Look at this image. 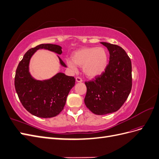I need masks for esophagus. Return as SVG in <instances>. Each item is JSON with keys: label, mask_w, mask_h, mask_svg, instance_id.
I'll list each match as a JSON object with an SVG mask.
<instances>
[{"label": "esophagus", "mask_w": 159, "mask_h": 159, "mask_svg": "<svg viewBox=\"0 0 159 159\" xmlns=\"http://www.w3.org/2000/svg\"><path fill=\"white\" fill-rule=\"evenodd\" d=\"M75 80L77 82H82V79H81L80 77H76L75 78Z\"/></svg>", "instance_id": "esophagus-1"}]
</instances>
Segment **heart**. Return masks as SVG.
I'll use <instances>...</instances> for the list:
<instances>
[{
    "label": "heart",
    "mask_w": 159,
    "mask_h": 159,
    "mask_svg": "<svg viewBox=\"0 0 159 159\" xmlns=\"http://www.w3.org/2000/svg\"><path fill=\"white\" fill-rule=\"evenodd\" d=\"M67 64L74 70H76V66H83L86 75L95 78L102 74L106 69L108 54L103 48H84L74 52L72 54V60H68Z\"/></svg>",
    "instance_id": "heart-1"
}]
</instances>
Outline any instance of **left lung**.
Segmentation results:
<instances>
[{
    "label": "left lung",
    "mask_w": 159,
    "mask_h": 159,
    "mask_svg": "<svg viewBox=\"0 0 159 159\" xmlns=\"http://www.w3.org/2000/svg\"><path fill=\"white\" fill-rule=\"evenodd\" d=\"M109 52V61L103 73L85 81L87 88L85 104L96 115L117 111L129 97L132 88V66L129 56L121 47L101 42Z\"/></svg>",
    "instance_id": "left-lung-1"
}]
</instances>
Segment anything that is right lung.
<instances>
[{
	"instance_id": "add662e5",
	"label": "right lung",
	"mask_w": 159,
	"mask_h": 159,
	"mask_svg": "<svg viewBox=\"0 0 159 159\" xmlns=\"http://www.w3.org/2000/svg\"><path fill=\"white\" fill-rule=\"evenodd\" d=\"M43 48L58 54L62 53L61 46L52 44H40L28 50L18 65L14 86L22 105L28 112L38 117L50 118L64 109L67 96L74 86L75 79L63 73L44 81L33 79L28 71L30 57L37 50ZM59 59L60 64L66 67L60 57Z\"/></svg>"
}]
</instances>
